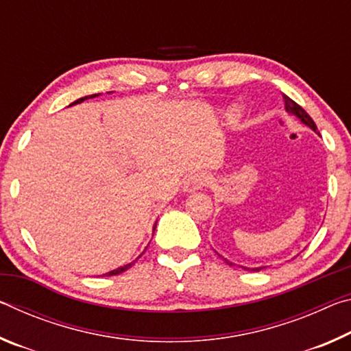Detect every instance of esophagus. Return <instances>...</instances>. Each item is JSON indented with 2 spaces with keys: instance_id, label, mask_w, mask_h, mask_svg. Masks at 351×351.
Segmentation results:
<instances>
[{
  "instance_id": "esophagus-1",
  "label": "esophagus",
  "mask_w": 351,
  "mask_h": 351,
  "mask_svg": "<svg viewBox=\"0 0 351 351\" xmlns=\"http://www.w3.org/2000/svg\"><path fill=\"white\" fill-rule=\"evenodd\" d=\"M209 182V176L206 173H192L189 175L182 182L184 192H195V190L203 189Z\"/></svg>"
}]
</instances>
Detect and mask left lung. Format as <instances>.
Listing matches in <instances>:
<instances>
[{
  "mask_svg": "<svg viewBox=\"0 0 351 351\" xmlns=\"http://www.w3.org/2000/svg\"><path fill=\"white\" fill-rule=\"evenodd\" d=\"M283 100H285V108H287L288 112H291V114L297 116V117L300 119L302 122L305 123V125H308L310 128H313L314 132L319 133L316 123H314V121L310 117V114H308V112H306L304 108H302V106H300L299 104H295L294 100L289 99L288 96H283ZM224 261H228V260L224 258ZM228 263H229V261H228ZM229 265H232V263H229ZM260 269H263V268H252V271H260Z\"/></svg>",
  "mask_w": 351,
  "mask_h": 351,
  "instance_id": "8db88e82",
  "label": "left lung"
}]
</instances>
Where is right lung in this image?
<instances>
[{
	"mask_svg": "<svg viewBox=\"0 0 351 351\" xmlns=\"http://www.w3.org/2000/svg\"><path fill=\"white\" fill-rule=\"evenodd\" d=\"M96 96H99V94H93V96H86V97H82V99H77L75 102H73L71 105H75V104H80V102H83V100H86V99H91V97H96ZM156 226V224H154ZM154 230V229H153ZM134 263V261H133ZM133 263H128V265H125V266H122V268H117V269H114V271H110V272H106L105 276H117V274H122L123 271H127L128 268H132V265Z\"/></svg>",
	"mask_w": 351,
	"mask_h": 351,
	"instance_id": "obj_1",
	"label": "right lung"
}]
</instances>
